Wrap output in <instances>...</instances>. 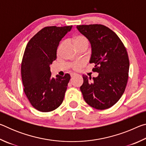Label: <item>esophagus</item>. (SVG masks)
Listing matches in <instances>:
<instances>
[{"mask_svg":"<svg viewBox=\"0 0 146 146\" xmlns=\"http://www.w3.org/2000/svg\"><path fill=\"white\" fill-rule=\"evenodd\" d=\"M76 75H77V74H76V73H71V77H73V76H76Z\"/></svg>","mask_w":146,"mask_h":146,"instance_id":"obj_1","label":"esophagus"}]
</instances>
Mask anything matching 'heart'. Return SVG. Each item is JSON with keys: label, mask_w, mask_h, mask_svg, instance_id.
I'll list each match as a JSON object with an SVG mask.
<instances>
[{"label": "heart", "mask_w": 146, "mask_h": 146, "mask_svg": "<svg viewBox=\"0 0 146 146\" xmlns=\"http://www.w3.org/2000/svg\"><path fill=\"white\" fill-rule=\"evenodd\" d=\"M72 41L74 44V45H75L76 47L82 46V45H88V38H86L85 36L82 35H78L75 36L74 37H73ZM61 46L62 45L59 46L58 50L61 48ZM82 65H83L82 62H75L71 64V68L74 69V70H77L82 67Z\"/></svg>", "instance_id": "heart-1"}]
</instances>
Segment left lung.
Segmentation results:
<instances>
[{
	"label": "left lung",
	"mask_w": 146,
	"mask_h": 146,
	"mask_svg": "<svg viewBox=\"0 0 146 146\" xmlns=\"http://www.w3.org/2000/svg\"><path fill=\"white\" fill-rule=\"evenodd\" d=\"M91 46L90 63L95 64L97 77L83 75L80 86L83 98L97 110H106L115 105L126 87L129 68L127 52L114 31L102 24L76 26Z\"/></svg>",
	"instance_id": "obj_1"
}]
</instances>
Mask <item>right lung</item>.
<instances>
[{"instance_id":"add662e5","label":"right lung","mask_w":146,"mask_h":146,"mask_svg":"<svg viewBox=\"0 0 146 146\" xmlns=\"http://www.w3.org/2000/svg\"><path fill=\"white\" fill-rule=\"evenodd\" d=\"M72 26L45 27L26 47L21 64L24 91L34 108L41 112L56 110L62 103L71 76H51L49 66L56 58L59 42Z\"/></svg>"}]
</instances>
